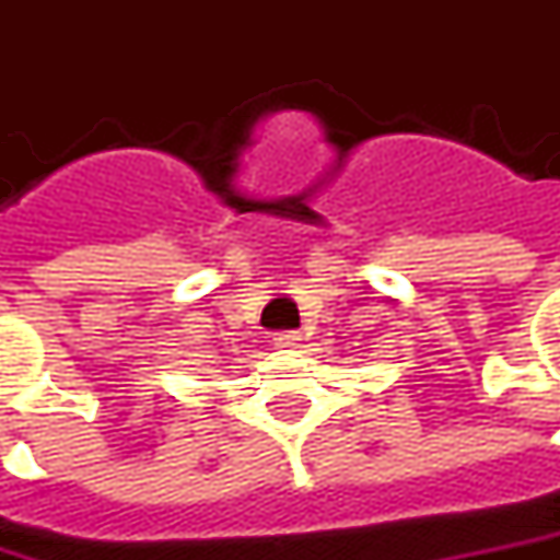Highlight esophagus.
Segmentation results:
<instances>
[{
    "mask_svg": "<svg viewBox=\"0 0 560 560\" xmlns=\"http://www.w3.org/2000/svg\"><path fill=\"white\" fill-rule=\"evenodd\" d=\"M276 347H298L300 340V331H279V335H276Z\"/></svg>",
    "mask_w": 560,
    "mask_h": 560,
    "instance_id": "1",
    "label": "esophagus"
}]
</instances>
